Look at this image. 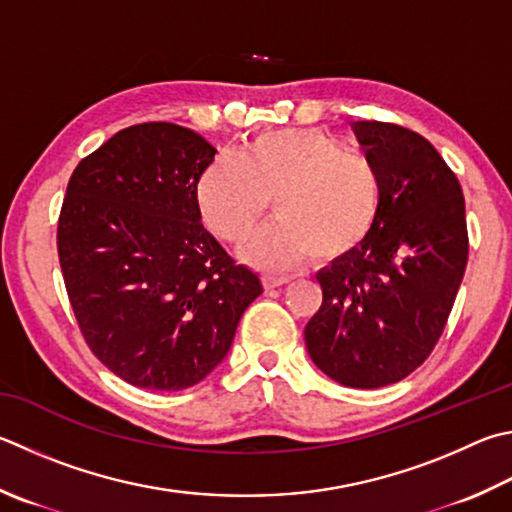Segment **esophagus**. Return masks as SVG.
<instances>
[{
  "mask_svg": "<svg viewBox=\"0 0 512 512\" xmlns=\"http://www.w3.org/2000/svg\"><path fill=\"white\" fill-rule=\"evenodd\" d=\"M293 280V277H288V275H264L262 277V282H264V286L266 288H277V286H284V284H288V282H291Z\"/></svg>",
  "mask_w": 512,
  "mask_h": 512,
  "instance_id": "obj_1",
  "label": "esophagus"
}]
</instances>
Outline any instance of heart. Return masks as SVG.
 <instances>
[{"label":"heart","mask_w":512,"mask_h":512,"mask_svg":"<svg viewBox=\"0 0 512 512\" xmlns=\"http://www.w3.org/2000/svg\"><path fill=\"white\" fill-rule=\"evenodd\" d=\"M201 219L226 241L244 239L273 199L277 219L239 248L266 271H288L315 255L342 262L365 244L383 210V176L367 156L320 129H280L239 156L219 154L197 181Z\"/></svg>","instance_id":"heart-1"}]
</instances>
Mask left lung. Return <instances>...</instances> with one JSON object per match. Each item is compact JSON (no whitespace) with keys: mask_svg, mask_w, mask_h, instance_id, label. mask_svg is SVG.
I'll list each match as a JSON object with an SVG mask.
<instances>
[{"mask_svg":"<svg viewBox=\"0 0 512 512\" xmlns=\"http://www.w3.org/2000/svg\"><path fill=\"white\" fill-rule=\"evenodd\" d=\"M353 132L383 176V210L356 253L318 273L304 340L331 380L376 389L410 376L441 338L468 264L466 201L421 134L376 120Z\"/></svg>","mask_w":512,"mask_h":512,"instance_id":"1","label":"left lung"}]
</instances>
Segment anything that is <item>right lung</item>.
<instances>
[{
    "instance_id": "obj_1",
    "label": "right lung",
    "mask_w": 512,
    "mask_h": 512,
    "mask_svg": "<svg viewBox=\"0 0 512 512\" xmlns=\"http://www.w3.org/2000/svg\"><path fill=\"white\" fill-rule=\"evenodd\" d=\"M215 154L192 129L143 123L120 129L69 179L64 284L89 349L129 385L201 383L264 291L201 224L194 192Z\"/></svg>"
}]
</instances>
